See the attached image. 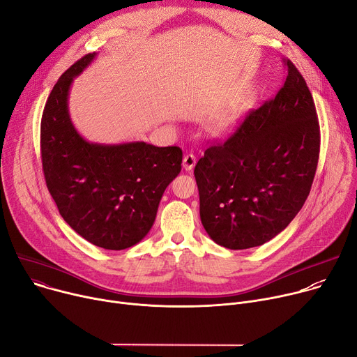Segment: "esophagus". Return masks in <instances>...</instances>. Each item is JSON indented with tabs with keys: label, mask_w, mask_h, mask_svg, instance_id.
Listing matches in <instances>:
<instances>
[{
	"label": "esophagus",
	"mask_w": 357,
	"mask_h": 357,
	"mask_svg": "<svg viewBox=\"0 0 357 357\" xmlns=\"http://www.w3.org/2000/svg\"><path fill=\"white\" fill-rule=\"evenodd\" d=\"M183 168H185V171H192L193 169V167L197 165V158L193 156L192 153H188V155H185L183 156Z\"/></svg>",
	"instance_id": "obj_1"
}]
</instances>
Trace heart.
Wrapping results in <instances>:
<instances>
[{
    "mask_svg": "<svg viewBox=\"0 0 357 357\" xmlns=\"http://www.w3.org/2000/svg\"><path fill=\"white\" fill-rule=\"evenodd\" d=\"M236 122H238V115L236 114L223 112V114L218 115L216 118H213L209 129L215 137L223 138V137H228L234 132Z\"/></svg>",
    "mask_w": 357,
    "mask_h": 357,
    "instance_id": "heart-1",
    "label": "heart"
}]
</instances>
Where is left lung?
Segmentation results:
<instances>
[{"label": "left lung", "instance_id": "8db88e82", "mask_svg": "<svg viewBox=\"0 0 357 357\" xmlns=\"http://www.w3.org/2000/svg\"><path fill=\"white\" fill-rule=\"evenodd\" d=\"M276 96L250 111L236 132L209 146L195 167L206 234L228 249L261 246L302 209L314 178L320 132L306 81L284 59Z\"/></svg>", "mask_w": 357, "mask_h": 357}]
</instances>
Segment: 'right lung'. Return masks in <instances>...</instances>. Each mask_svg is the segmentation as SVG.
Returning a JSON list of instances; mask_svg holds the SVG:
<instances>
[{"label": "right lung", "mask_w": 357, "mask_h": 357, "mask_svg": "<svg viewBox=\"0 0 357 357\" xmlns=\"http://www.w3.org/2000/svg\"><path fill=\"white\" fill-rule=\"evenodd\" d=\"M95 56L77 61L48 96L41 119L43 169L63 220L92 245L122 250L151 231L162 195L181 172L182 149L142 141L96 144L77 131L70 89Z\"/></svg>", "instance_id": "right-lung-1"}]
</instances>
